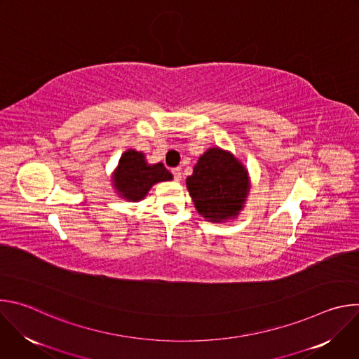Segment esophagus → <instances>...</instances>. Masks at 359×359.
Here are the masks:
<instances>
[{
    "mask_svg": "<svg viewBox=\"0 0 359 359\" xmlns=\"http://www.w3.org/2000/svg\"><path fill=\"white\" fill-rule=\"evenodd\" d=\"M172 173H173V177L176 182H180L182 180V168H175L172 169Z\"/></svg>",
    "mask_w": 359,
    "mask_h": 359,
    "instance_id": "esophagus-1",
    "label": "esophagus"
}]
</instances>
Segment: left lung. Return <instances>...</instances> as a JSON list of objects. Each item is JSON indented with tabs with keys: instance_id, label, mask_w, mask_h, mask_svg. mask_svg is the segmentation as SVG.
Masks as SVG:
<instances>
[{
	"instance_id": "left-lung-1",
	"label": "left lung",
	"mask_w": 359,
	"mask_h": 359,
	"mask_svg": "<svg viewBox=\"0 0 359 359\" xmlns=\"http://www.w3.org/2000/svg\"><path fill=\"white\" fill-rule=\"evenodd\" d=\"M186 184L198 215L212 223L237 217L250 191L247 169L220 147L203 153Z\"/></svg>"
}]
</instances>
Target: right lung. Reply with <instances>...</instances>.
Listing matches in <instances>:
<instances>
[{"mask_svg":"<svg viewBox=\"0 0 359 359\" xmlns=\"http://www.w3.org/2000/svg\"><path fill=\"white\" fill-rule=\"evenodd\" d=\"M172 179V173L163 163L149 165L142 151L129 149L119 159L112 182L121 197L129 201H139L144 198L153 184Z\"/></svg>","mask_w":359,"mask_h":359,"instance_id":"1","label":"right lung"}]
</instances>
